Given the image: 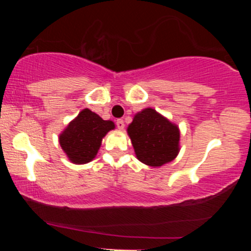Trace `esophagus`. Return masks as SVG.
<instances>
[{
	"label": "esophagus",
	"instance_id": "1",
	"mask_svg": "<svg viewBox=\"0 0 251 251\" xmlns=\"http://www.w3.org/2000/svg\"><path fill=\"white\" fill-rule=\"evenodd\" d=\"M116 124H117V127L119 129H124V127H125V123H124L123 119H118Z\"/></svg>",
	"mask_w": 251,
	"mask_h": 251
}]
</instances>
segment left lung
I'll list each match as a JSON object with an SVG mask.
<instances>
[{
	"label": "left lung",
	"mask_w": 251,
	"mask_h": 251,
	"mask_svg": "<svg viewBox=\"0 0 251 251\" xmlns=\"http://www.w3.org/2000/svg\"><path fill=\"white\" fill-rule=\"evenodd\" d=\"M134 153L139 162L159 168L175 159L180 150L178 125L151 107L133 117L127 127Z\"/></svg>",
	"instance_id": "1"
}]
</instances>
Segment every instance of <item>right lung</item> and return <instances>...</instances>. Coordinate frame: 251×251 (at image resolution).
Here are the masks:
<instances>
[{"label": "right lung", "mask_w": 251, "mask_h": 251, "mask_svg": "<svg viewBox=\"0 0 251 251\" xmlns=\"http://www.w3.org/2000/svg\"><path fill=\"white\" fill-rule=\"evenodd\" d=\"M116 128L112 120H103L91 109L83 108L59 135V143L74 164H87L96 158L102 138Z\"/></svg>", "instance_id": "obj_1"}]
</instances>
